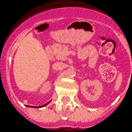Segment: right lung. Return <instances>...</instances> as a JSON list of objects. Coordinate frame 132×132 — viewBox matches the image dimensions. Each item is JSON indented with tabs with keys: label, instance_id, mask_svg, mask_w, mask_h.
Returning <instances> with one entry per match:
<instances>
[{
	"label": "right lung",
	"instance_id": "1",
	"mask_svg": "<svg viewBox=\"0 0 132 132\" xmlns=\"http://www.w3.org/2000/svg\"><path fill=\"white\" fill-rule=\"evenodd\" d=\"M49 102H50V101L48 102H46V104H44V105H42V106H37V107H33V106H32V107H30V105H26L27 107H30V108H42V107H44V106H46V105H48Z\"/></svg>",
	"mask_w": 132,
	"mask_h": 132
}]
</instances>
